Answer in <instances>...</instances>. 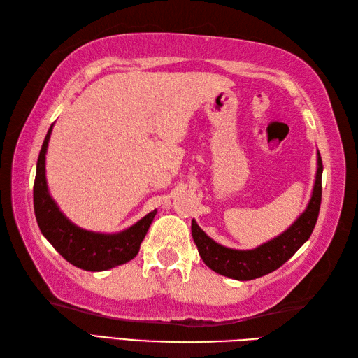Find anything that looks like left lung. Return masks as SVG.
Returning <instances> with one entry per match:
<instances>
[{
	"mask_svg": "<svg viewBox=\"0 0 358 358\" xmlns=\"http://www.w3.org/2000/svg\"><path fill=\"white\" fill-rule=\"evenodd\" d=\"M317 159L318 169L314 192L306 210L287 231L262 246L252 250H235L224 248L209 238L192 220V237L196 248H199L200 257L206 266L224 277L246 281L263 277L266 273L278 269L281 264H285L303 246V243L310 237L317 223L318 212H320L323 172L320 154H318Z\"/></svg>",
	"mask_w": 358,
	"mask_h": 358,
	"instance_id": "1",
	"label": "left lung"
}]
</instances>
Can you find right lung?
I'll return each instance as SVG.
<instances>
[{
	"label": "right lung",
	"instance_id": "1",
	"mask_svg": "<svg viewBox=\"0 0 358 358\" xmlns=\"http://www.w3.org/2000/svg\"><path fill=\"white\" fill-rule=\"evenodd\" d=\"M52 126L43 141L38 155L36 175L34 183V209L36 223L50 245L67 262L85 271H106L123 264L138 254L141 241L148 234L149 226L157 210H152L138 223L129 229L113 234H95L83 231L72 224L52 200L45 183V150L50 138Z\"/></svg>",
	"mask_w": 358,
	"mask_h": 358
}]
</instances>
